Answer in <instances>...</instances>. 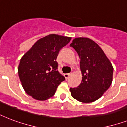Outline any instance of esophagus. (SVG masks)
I'll use <instances>...</instances> for the list:
<instances>
[{"instance_id":"34e87169","label":"esophagus","mask_w":127,"mask_h":127,"mask_svg":"<svg viewBox=\"0 0 127 127\" xmlns=\"http://www.w3.org/2000/svg\"><path fill=\"white\" fill-rule=\"evenodd\" d=\"M70 75V74H64V77H65V78H66V80H67L68 78H69Z\"/></svg>"}]
</instances>
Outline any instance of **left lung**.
I'll use <instances>...</instances> for the list:
<instances>
[{
    "mask_svg": "<svg viewBox=\"0 0 127 127\" xmlns=\"http://www.w3.org/2000/svg\"><path fill=\"white\" fill-rule=\"evenodd\" d=\"M70 45L79 55L82 76L77 88H70L71 95L80 102H94L102 96L112 83V64L102 49L90 39L75 38Z\"/></svg>",
    "mask_w": 127,
    "mask_h": 127,
    "instance_id": "8db88e82",
    "label": "left lung"
}]
</instances>
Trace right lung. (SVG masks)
Instances as JSON below:
<instances>
[{"mask_svg":"<svg viewBox=\"0 0 127 127\" xmlns=\"http://www.w3.org/2000/svg\"><path fill=\"white\" fill-rule=\"evenodd\" d=\"M71 37L50 34L39 39L21 58L18 76L25 92L33 98L45 101L55 94L65 80L58 72L59 52Z\"/></svg>","mask_w":127,"mask_h":127,"instance_id":"1","label":"right lung"}]
</instances>
